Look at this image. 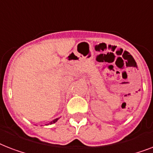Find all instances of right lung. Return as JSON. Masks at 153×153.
<instances>
[{
    "label": "right lung",
    "instance_id": "obj_1",
    "mask_svg": "<svg viewBox=\"0 0 153 153\" xmlns=\"http://www.w3.org/2000/svg\"><path fill=\"white\" fill-rule=\"evenodd\" d=\"M57 120H58V118L55 119V120H53V121H51V124H52V123H55V122H56V121H57Z\"/></svg>",
    "mask_w": 153,
    "mask_h": 153
}]
</instances>
